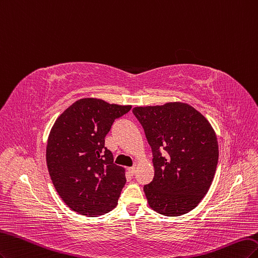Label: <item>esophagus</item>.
Wrapping results in <instances>:
<instances>
[{
	"label": "esophagus",
	"instance_id": "obj_1",
	"mask_svg": "<svg viewBox=\"0 0 258 258\" xmlns=\"http://www.w3.org/2000/svg\"><path fill=\"white\" fill-rule=\"evenodd\" d=\"M127 170H128V172H130L131 174H134V173L136 172V167H135V166H132V167L127 168Z\"/></svg>",
	"mask_w": 258,
	"mask_h": 258
}]
</instances>
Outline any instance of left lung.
Returning <instances> with one entry per match:
<instances>
[{
  "label": "left lung",
  "mask_w": 258,
  "mask_h": 258,
  "mask_svg": "<svg viewBox=\"0 0 258 258\" xmlns=\"http://www.w3.org/2000/svg\"><path fill=\"white\" fill-rule=\"evenodd\" d=\"M133 113L152 149L154 178L144 186L149 206L166 217L193 210L209 190L219 161L210 123L183 103L136 107Z\"/></svg>",
  "instance_id": "1"
}]
</instances>
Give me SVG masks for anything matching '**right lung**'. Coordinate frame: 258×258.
I'll return each mask as SVG.
<instances>
[{
	"mask_svg": "<svg viewBox=\"0 0 258 258\" xmlns=\"http://www.w3.org/2000/svg\"><path fill=\"white\" fill-rule=\"evenodd\" d=\"M131 108L82 98L53 124L46 150L48 171L57 194L75 212L98 217L117 206L125 170L113 163L105 137Z\"/></svg>",
	"mask_w": 258,
	"mask_h": 258,
	"instance_id": "add662e5",
	"label": "right lung"
}]
</instances>
